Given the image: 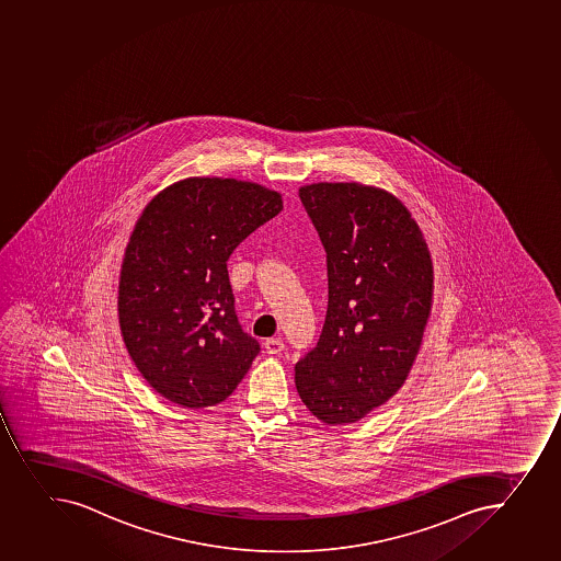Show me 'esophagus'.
Wrapping results in <instances>:
<instances>
[{
    "mask_svg": "<svg viewBox=\"0 0 561 561\" xmlns=\"http://www.w3.org/2000/svg\"><path fill=\"white\" fill-rule=\"evenodd\" d=\"M263 347L267 354H279L285 348L282 337H268L267 342L263 343Z\"/></svg>",
    "mask_w": 561,
    "mask_h": 561,
    "instance_id": "1",
    "label": "esophagus"
}]
</instances>
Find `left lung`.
<instances>
[{"label":"left lung","instance_id":"1","mask_svg":"<svg viewBox=\"0 0 561 561\" xmlns=\"http://www.w3.org/2000/svg\"><path fill=\"white\" fill-rule=\"evenodd\" d=\"M299 198L325 247L329 309L294 379L318 420L347 425L409 378L433 310V257L411 210L385 188L310 183Z\"/></svg>","mask_w":561,"mask_h":561}]
</instances>
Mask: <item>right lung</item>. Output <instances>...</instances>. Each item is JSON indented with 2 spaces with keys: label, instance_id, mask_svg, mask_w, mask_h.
<instances>
[{
  "label": "right lung",
  "instance_id": "obj_1",
  "mask_svg": "<svg viewBox=\"0 0 561 561\" xmlns=\"http://www.w3.org/2000/svg\"><path fill=\"white\" fill-rule=\"evenodd\" d=\"M283 208L282 194L236 178L193 176L145 205L123 252V342L147 383L187 409L218 405L260 353L234 312L227 260Z\"/></svg>",
  "mask_w": 561,
  "mask_h": 561
}]
</instances>
